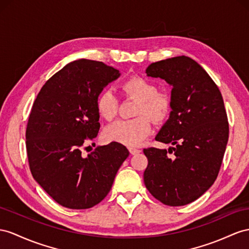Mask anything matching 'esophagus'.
<instances>
[{"mask_svg": "<svg viewBox=\"0 0 249 249\" xmlns=\"http://www.w3.org/2000/svg\"><path fill=\"white\" fill-rule=\"evenodd\" d=\"M129 152L131 155H137V154H140L141 150H140L139 148H136V147H129Z\"/></svg>", "mask_w": 249, "mask_h": 249, "instance_id": "obj_1", "label": "esophagus"}]
</instances>
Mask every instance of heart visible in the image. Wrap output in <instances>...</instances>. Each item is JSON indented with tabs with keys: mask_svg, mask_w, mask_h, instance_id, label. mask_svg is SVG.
Returning <instances> with one entry per match:
<instances>
[{
	"mask_svg": "<svg viewBox=\"0 0 249 249\" xmlns=\"http://www.w3.org/2000/svg\"><path fill=\"white\" fill-rule=\"evenodd\" d=\"M126 97L138 100L135 114L130 120H118L105 129L104 136L111 142L127 146H137L149 136L151 126L147 116L154 122L166 120L171 111L169 94L158 91L154 83L142 76H131L121 85ZM97 110L102 118L111 120L118 112V100L110 90L102 91L97 98Z\"/></svg>",
	"mask_w": 249,
	"mask_h": 249,
	"instance_id": "obj_1",
	"label": "heart"
}]
</instances>
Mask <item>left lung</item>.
Here are the masks:
<instances>
[{
	"instance_id": "8db88e82",
	"label": "left lung",
	"mask_w": 249,
	"mask_h": 249,
	"mask_svg": "<svg viewBox=\"0 0 249 249\" xmlns=\"http://www.w3.org/2000/svg\"><path fill=\"white\" fill-rule=\"evenodd\" d=\"M146 73L173 86L169 119L156 140L174 146L143 150L148 159L145 186L165 205H186L218 177L229 132L224 102L209 74L188 56L152 63Z\"/></svg>"
}]
</instances>
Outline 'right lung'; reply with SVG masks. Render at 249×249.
I'll use <instances>...</instances> for the list:
<instances>
[{
	"instance_id": "obj_1",
	"label": "right lung",
	"mask_w": 249,
	"mask_h": 249,
	"mask_svg": "<svg viewBox=\"0 0 249 249\" xmlns=\"http://www.w3.org/2000/svg\"><path fill=\"white\" fill-rule=\"evenodd\" d=\"M120 75L103 62H70L44 84L31 108L26 128L30 171L64 207L86 209L99 204L129 156L117 142L82 156L83 147L100 129L98 95Z\"/></svg>"
}]
</instances>
